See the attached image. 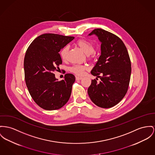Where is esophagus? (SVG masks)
I'll list each match as a JSON object with an SVG mask.
<instances>
[{
  "label": "esophagus",
  "instance_id": "obj_1",
  "mask_svg": "<svg viewBox=\"0 0 155 155\" xmlns=\"http://www.w3.org/2000/svg\"><path fill=\"white\" fill-rule=\"evenodd\" d=\"M82 79V78H81V77L76 76V81H79V80H81Z\"/></svg>",
  "mask_w": 155,
  "mask_h": 155
}]
</instances>
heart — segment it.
I'll return each instance as SVG.
<instances>
[{
    "mask_svg": "<svg viewBox=\"0 0 155 155\" xmlns=\"http://www.w3.org/2000/svg\"><path fill=\"white\" fill-rule=\"evenodd\" d=\"M76 45L84 52L86 54L89 55L92 54L94 49V44L92 41H89L84 39H79L76 43ZM69 50L68 46H64L60 51V56L62 60L64 61L66 59L67 54ZM86 68L82 65H74L71 68L70 71L78 75L82 76Z\"/></svg>",
    "mask_w": 155,
    "mask_h": 155,
    "instance_id": "1",
    "label": "heart"
}]
</instances>
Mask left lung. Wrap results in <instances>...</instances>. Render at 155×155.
<instances>
[{"mask_svg":"<svg viewBox=\"0 0 155 155\" xmlns=\"http://www.w3.org/2000/svg\"><path fill=\"white\" fill-rule=\"evenodd\" d=\"M101 43V54L91 74L100 78L101 82L92 80L87 93L99 107L110 108L119 103L127 91L131 74L129 53L122 41L113 33L102 29L93 30ZM101 75L100 77L99 75Z\"/></svg>","mask_w":155,"mask_h":155,"instance_id":"obj_1","label":"left lung"}]
</instances>
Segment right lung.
<instances>
[{
  "mask_svg": "<svg viewBox=\"0 0 155 155\" xmlns=\"http://www.w3.org/2000/svg\"><path fill=\"white\" fill-rule=\"evenodd\" d=\"M74 38L43 34L31 42L26 51L24 59L26 84L33 101L45 110L59 109L70 98L74 76L68 73L63 80L58 81L53 72L62 64L59 52Z\"/></svg>",
  "mask_w": 155,
  "mask_h": 155,
  "instance_id": "add662e5",
  "label": "right lung"
}]
</instances>
